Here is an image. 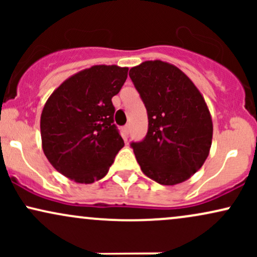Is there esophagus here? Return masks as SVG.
I'll return each mask as SVG.
<instances>
[{
    "label": "esophagus",
    "mask_w": 257,
    "mask_h": 257,
    "mask_svg": "<svg viewBox=\"0 0 257 257\" xmlns=\"http://www.w3.org/2000/svg\"><path fill=\"white\" fill-rule=\"evenodd\" d=\"M129 131H131V125H129V124H126V125L124 126V132H125L126 137H128V134H129Z\"/></svg>",
    "instance_id": "esophagus-1"
}]
</instances>
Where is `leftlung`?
<instances>
[{"mask_svg": "<svg viewBox=\"0 0 257 257\" xmlns=\"http://www.w3.org/2000/svg\"><path fill=\"white\" fill-rule=\"evenodd\" d=\"M149 116V132L132 143L143 173L161 185L181 184L208 158L213 120L198 88L175 65L147 60L129 71Z\"/></svg>", "mask_w": 257, "mask_h": 257, "instance_id": "left-lung-1", "label": "left lung"}]
</instances>
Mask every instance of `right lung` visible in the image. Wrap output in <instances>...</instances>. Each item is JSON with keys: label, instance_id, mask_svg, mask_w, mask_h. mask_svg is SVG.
<instances>
[{"label": "right lung", "instance_id": "obj_1", "mask_svg": "<svg viewBox=\"0 0 257 257\" xmlns=\"http://www.w3.org/2000/svg\"><path fill=\"white\" fill-rule=\"evenodd\" d=\"M126 76L128 67L94 65L65 79L47 100L40 124L42 149L64 176L91 184L107 174L124 146L111 99Z\"/></svg>", "mask_w": 257, "mask_h": 257}]
</instances>
